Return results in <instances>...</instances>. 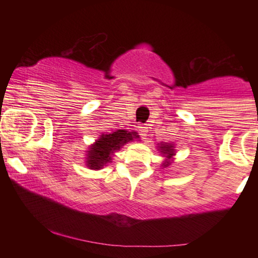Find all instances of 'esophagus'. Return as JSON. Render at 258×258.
Here are the masks:
<instances>
[{
	"label": "esophagus",
	"mask_w": 258,
	"mask_h": 258,
	"mask_svg": "<svg viewBox=\"0 0 258 258\" xmlns=\"http://www.w3.org/2000/svg\"><path fill=\"white\" fill-rule=\"evenodd\" d=\"M139 135L142 136V138H146L148 135V128L146 126H141L139 127Z\"/></svg>",
	"instance_id": "1"
}]
</instances>
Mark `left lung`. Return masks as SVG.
Wrapping results in <instances>:
<instances>
[{
	"mask_svg": "<svg viewBox=\"0 0 258 258\" xmlns=\"http://www.w3.org/2000/svg\"><path fill=\"white\" fill-rule=\"evenodd\" d=\"M158 150L160 154H162L165 160L162 162V167L170 166L173 162L174 155H176V149H174V144L172 143H165V142H161V143H158Z\"/></svg>",
	"mask_w": 258,
	"mask_h": 258,
	"instance_id": "8db88e82",
	"label": "left lung"
}]
</instances>
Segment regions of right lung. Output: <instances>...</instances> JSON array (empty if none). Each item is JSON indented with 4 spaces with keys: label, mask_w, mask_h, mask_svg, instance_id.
Returning a JSON list of instances; mask_svg holds the SVG:
<instances>
[{
    "label": "right lung",
    "mask_w": 258,
    "mask_h": 258,
    "mask_svg": "<svg viewBox=\"0 0 258 258\" xmlns=\"http://www.w3.org/2000/svg\"><path fill=\"white\" fill-rule=\"evenodd\" d=\"M137 138H139L137 132H130L122 128L109 135H100V137L88 147V150H86V166L94 171L102 170L109 162H112V156L117 150Z\"/></svg>",
    "instance_id": "add662e5"
}]
</instances>
